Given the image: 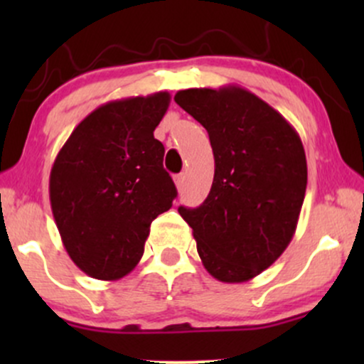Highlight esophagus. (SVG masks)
Instances as JSON below:
<instances>
[{
	"label": "esophagus",
	"mask_w": 364,
	"mask_h": 364,
	"mask_svg": "<svg viewBox=\"0 0 364 364\" xmlns=\"http://www.w3.org/2000/svg\"><path fill=\"white\" fill-rule=\"evenodd\" d=\"M174 183H176L178 190H181L183 183H185V176H183V174H178V176H174Z\"/></svg>",
	"instance_id": "obj_1"
}]
</instances>
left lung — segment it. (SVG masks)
Returning a JSON list of instances; mask_svg holds the SVG:
<instances>
[{
	"instance_id": "1",
	"label": "left lung",
	"mask_w": 364,
	"mask_h": 364,
	"mask_svg": "<svg viewBox=\"0 0 364 364\" xmlns=\"http://www.w3.org/2000/svg\"><path fill=\"white\" fill-rule=\"evenodd\" d=\"M174 101L208 132L215 171L205 202L178 212L203 267L237 284L269 269L291 243L306 193V156L281 112L237 85L179 90Z\"/></svg>"
}]
</instances>
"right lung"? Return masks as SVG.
Wrapping results in <instances>:
<instances>
[{
    "label": "right lung",
    "mask_w": 364,
    "mask_h": 364,
    "mask_svg": "<svg viewBox=\"0 0 364 364\" xmlns=\"http://www.w3.org/2000/svg\"><path fill=\"white\" fill-rule=\"evenodd\" d=\"M169 92L99 106L58 152L49 200L63 246L89 277L118 281L144 255L150 224L178 195L162 168L164 145L154 129Z\"/></svg>",
    "instance_id": "right-lung-1"
}]
</instances>
